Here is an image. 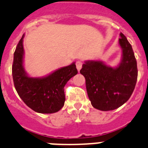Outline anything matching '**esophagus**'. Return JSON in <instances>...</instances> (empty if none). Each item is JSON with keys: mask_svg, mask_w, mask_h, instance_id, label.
<instances>
[{"mask_svg": "<svg viewBox=\"0 0 148 148\" xmlns=\"http://www.w3.org/2000/svg\"><path fill=\"white\" fill-rule=\"evenodd\" d=\"M75 65H76V68L77 69H78V71H80V69H82V62L80 61V60H78V61L76 62V64H75Z\"/></svg>", "mask_w": 148, "mask_h": 148, "instance_id": "obj_1", "label": "esophagus"}]
</instances>
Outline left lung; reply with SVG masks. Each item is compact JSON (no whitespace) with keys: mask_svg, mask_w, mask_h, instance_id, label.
<instances>
[{"mask_svg":"<svg viewBox=\"0 0 148 148\" xmlns=\"http://www.w3.org/2000/svg\"><path fill=\"white\" fill-rule=\"evenodd\" d=\"M122 49L120 64L112 67L102 60H86L80 73L85 78L88 95L93 108L100 111L114 110L132 95L138 77L137 62L132 45L121 33Z\"/></svg>","mask_w":148,"mask_h":148,"instance_id":"left-lung-1","label":"left lung"}]
</instances>
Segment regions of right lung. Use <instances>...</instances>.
Listing matches in <instances>:
<instances>
[{
    "instance_id": "obj_1",
    "label": "right lung",
    "mask_w": 148,
    "mask_h": 148,
    "mask_svg": "<svg viewBox=\"0 0 148 148\" xmlns=\"http://www.w3.org/2000/svg\"><path fill=\"white\" fill-rule=\"evenodd\" d=\"M24 36L23 34L14 52L12 73L16 91L24 103L34 112L55 113L64 106V86L78 73L75 63L57 69L46 76H29L24 67Z\"/></svg>"
}]
</instances>
